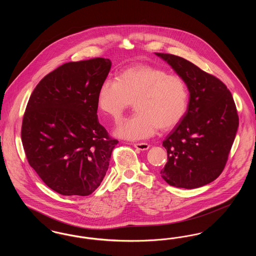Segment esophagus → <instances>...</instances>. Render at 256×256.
I'll return each mask as SVG.
<instances>
[{"label":"esophagus","instance_id":"34e87169","mask_svg":"<svg viewBox=\"0 0 256 256\" xmlns=\"http://www.w3.org/2000/svg\"><path fill=\"white\" fill-rule=\"evenodd\" d=\"M134 148H136L137 150H146L150 148V145L146 143H135L134 144Z\"/></svg>","mask_w":256,"mask_h":256}]
</instances>
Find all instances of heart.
<instances>
[{
  "label": "heart",
  "mask_w": 256,
  "mask_h": 256,
  "mask_svg": "<svg viewBox=\"0 0 256 256\" xmlns=\"http://www.w3.org/2000/svg\"><path fill=\"white\" fill-rule=\"evenodd\" d=\"M188 90L178 76L159 67L137 64L124 69L116 80L106 78L98 91V110L118 120L134 102L135 113L124 119L115 134L124 138L145 139L168 130L182 120L188 108Z\"/></svg>",
  "instance_id": "obj_1"
}]
</instances>
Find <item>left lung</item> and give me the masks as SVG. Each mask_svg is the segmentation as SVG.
<instances>
[{"label":"left lung","mask_w":256,"mask_h":256,"mask_svg":"<svg viewBox=\"0 0 256 256\" xmlns=\"http://www.w3.org/2000/svg\"><path fill=\"white\" fill-rule=\"evenodd\" d=\"M185 82L187 111L162 146L168 160L160 170L170 186L194 189L215 180L226 164L239 126L232 93L216 76L180 56L156 52Z\"/></svg>","instance_id":"left-lung-1"}]
</instances>
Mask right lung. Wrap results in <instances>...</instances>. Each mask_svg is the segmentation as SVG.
<instances>
[{
  "mask_svg": "<svg viewBox=\"0 0 256 256\" xmlns=\"http://www.w3.org/2000/svg\"><path fill=\"white\" fill-rule=\"evenodd\" d=\"M108 58L68 62L44 76L24 111L21 137L30 167L52 190L88 196L102 182L113 148L98 120V91Z\"/></svg>",
  "mask_w": 256,
  "mask_h": 256,
  "instance_id": "right-lung-1",
  "label": "right lung"
}]
</instances>
